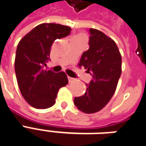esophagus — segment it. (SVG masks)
Listing matches in <instances>:
<instances>
[{
    "label": "esophagus",
    "instance_id": "obj_1",
    "mask_svg": "<svg viewBox=\"0 0 146 146\" xmlns=\"http://www.w3.org/2000/svg\"><path fill=\"white\" fill-rule=\"evenodd\" d=\"M68 81H69V82H72L75 81V80L74 78H71V77H69V76L68 77Z\"/></svg>",
    "mask_w": 146,
    "mask_h": 146
}]
</instances>
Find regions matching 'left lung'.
<instances>
[{
  "label": "left lung",
  "instance_id": "1",
  "mask_svg": "<svg viewBox=\"0 0 146 146\" xmlns=\"http://www.w3.org/2000/svg\"><path fill=\"white\" fill-rule=\"evenodd\" d=\"M90 48L82 55L79 66L87 69L92 80L84 95L74 99L82 112L99 111L111 100L122 72V57L115 42L96 29H90Z\"/></svg>",
  "mask_w": 146,
  "mask_h": 146
}]
</instances>
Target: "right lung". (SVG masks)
<instances>
[{
	"instance_id": "1",
	"label": "right lung",
	"mask_w": 146,
	"mask_h": 146,
	"mask_svg": "<svg viewBox=\"0 0 146 146\" xmlns=\"http://www.w3.org/2000/svg\"><path fill=\"white\" fill-rule=\"evenodd\" d=\"M71 29L56 23L37 26L19 42L15 71L19 88L26 101L35 108L45 109L56 102L60 88L68 83L64 71L55 73L45 68L50 60L55 40L67 37Z\"/></svg>"
}]
</instances>
